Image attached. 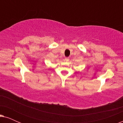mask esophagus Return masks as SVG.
Segmentation results:
<instances>
[{
	"label": "esophagus",
	"mask_w": 123,
	"mask_h": 123,
	"mask_svg": "<svg viewBox=\"0 0 123 123\" xmlns=\"http://www.w3.org/2000/svg\"><path fill=\"white\" fill-rule=\"evenodd\" d=\"M65 60L66 62H68L69 60V58H68V57H66V58H65Z\"/></svg>",
	"instance_id": "1"
}]
</instances>
